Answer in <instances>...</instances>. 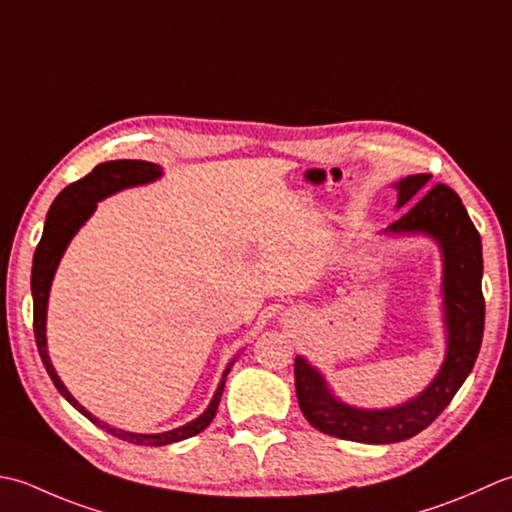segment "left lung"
<instances>
[{
    "instance_id": "8db88e82",
    "label": "left lung",
    "mask_w": 512,
    "mask_h": 512,
    "mask_svg": "<svg viewBox=\"0 0 512 512\" xmlns=\"http://www.w3.org/2000/svg\"><path fill=\"white\" fill-rule=\"evenodd\" d=\"M429 174H413L395 183L398 207H411L387 227V234H424L442 252V298L446 356L442 369L417 398L389 409H358L331 393L318 369L298 356L296 395L302 415L318 431L362 444H393L424 431L460 391L477 360L484 336L482 238L468 218L462 198L444 183L429 186Z\"/></svg>"
}]
</instances>
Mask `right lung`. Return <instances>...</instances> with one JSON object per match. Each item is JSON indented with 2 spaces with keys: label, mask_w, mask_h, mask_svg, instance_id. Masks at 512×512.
I'll return each instance as SVG.
<instances>
[{
  "label": "right lung",
  "mask_w": 512,
  "mask_h": 512,
  "mask_svg": "<svg viewBox=\"0 0 512 512\" xmlns=\"http://www.w3.org/2000/svg\"><path fill=\"white\" fill-rule=\"evenodd\" d=\"M163 172L156 163L150 161H130V159H121V161H108V163H99L95 170L90 174L83 176V179L70 183L68 187L59 192V196L52 201L48 216H46V225H44V234H41V241L35 249L33 256V276H30V289H33V327H35V340H37V349L41 362L50 375L52 384H55L57 391L64 395V398L75 406V409L86 415L92 424H97L99 429L106 433L119 437L123 442L130 444H139V446H165V444H174L187 440V437H194L201 431H205L210 422L214 420L218 402H221V395L225 389V378L229 369H232L234 360L227 364V369L223 373V380L218 384V389L214 393V398L210 406L196 417V420L187 422L179 429L165 431V433H128L121 429H114V426L101 422L99 417L92 415L90 411L83 409V406L72 398L70 391L64 387V382L57 375L55 367H52L50 356H48V347H46V311H48V296H50V285L52 278H55V271L61 256H64L68 243L72 241V236L79 232V227L88 221L92 212L97 210V203L103 201L106 196L117 194L125 187H137L145 185L159 179Z\"/></svg>",
  "instance_id": "add662e5"
}]
</instances>
